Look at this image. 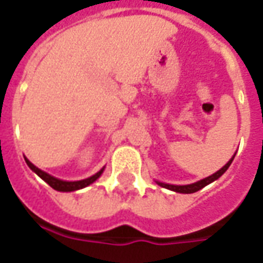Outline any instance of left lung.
<instances>
[{"instance_id": "obj_1", "label": "left lung", "mask_w": 263, "mask_h": 263, "mask_svg": "<svg viewBox=\"0 0 263 263\" xmlns=\"http://www.w3.org/2000/svg\"><path fill=\"white\" fill-rule=\"evenodd\" d=\"M234 156H235V155H234ZM234 156H232L231 159L228 160V163H226V165L221 167L220 171L215 172L214 175H211V176L205 177V179H201V180H198V182H196V183H192V184L176 186V184H167V183H160V182H158V184H159V186H162V187L169 189V190H173V192H176V193H184V194L196 193V192H198V190H201L203 187H205L207 184H210V183H213L214 180H217L218 177L222 176V175L226 173L227 169L230 167V165L232 163V160H234Z\"/></svg>"}]
</instances>
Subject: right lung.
<instances>
[{
  "mask_svg": "<svg viewBox=\"0 0 263 263\" xmlns=\"http://www.w3.org/2000/svg\"><path fill=\"white\" fill-rule=\"evenodd\" d=\"M25 162H26V165L29 166L32 171L36 173L37 176L41 177L42 180H45V182L48 183L50 187L54 189V190H58V192H74V190H80V189H83V187H87L88 184H91V183L96 182L98 177L101 176V173L104 172V167H103L101 171L97 172L96 175H92V176L88 177V179H83V180H77V182H66V180L56 179V177L50 176V175H49V173H46V172L41 171L39 167H36V166L33 165V163H31V162L26 159V158H25Z\"/></svg>",
  "mask_w": 263,
  "mask_h": 263,
  "instance_id": "add662e5",
  "label": "right lung"
}]
</instances>
